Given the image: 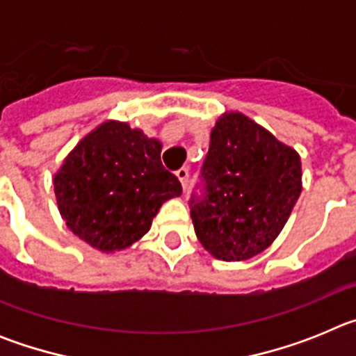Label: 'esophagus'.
Returning a JSON list of instances; mask_svg holds the SVG:
<instances>
[{"instance_id": "obj_1", "label": "esophagus", "mask_w": 356, "mask_h": 356, "mask_svg": "<svg viewBox=\"0 0 356 356\" xmlns=\"http://www.w3.org/2000/svg\"><path fill=\"white\" fill-rule=\"evenodd\" d=\"M176 176H178V180H180L181 187H184V191H187L188 187V180H191V172H188L187 168H181L176 171Z\"/></svg>"}]
</instances>
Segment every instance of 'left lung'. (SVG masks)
<instances>
[{
    "label": "left lung",
    "instance_id": "left-lung-1",
    "mask_svg": "<svg viewBox=\"0 0 356 356\" xmlns=\"http://www.w3.org/2000/svg\"><path fill=\"white\" fill-rule=\"evenodd\" d=\"M300 194V155L241 112H226L188 203L194 232L216 259L248 260L271 246Z\"/></svg>",
    "mask_w": 356,
    "mask_h": 356
}]
</instances>
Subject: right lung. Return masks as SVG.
Instances as JSON below:
<instances>
[{"mask_svg": "<svg viewBox=\"0 0 356 356\" xmlns=\"http://www.w3.org/2000/svg\"><path fill=\"white\" fill-rule=\"evenodd\" d=\"M162 144L127 122L106 121L85 135L53 178L62 219L105 253L139 241L181 184L160 160Z\"/></svg>", "mask_w": 356, "mask_h": 356, "instance_id": "right-lung-1", "label": "right lung"}]
</instances>
